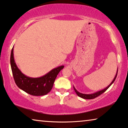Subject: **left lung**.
Here are the masks:
<instances>
[{"label":"left lung","instance_id":"obj_1","mask_svg":"<svg viewBox=\"0 0 128 128\" xmlns=\"http://www.w3.org/2000/svg\"><path fill=\"white\" fill-rule=\"evenodd\" d=\"M117 73H118V69H117V71H116V74L115 76V77L114 78L113 80L112 81V82L110 83V84L108 85V86H107L106 88H105L103 89L102 90H99V91L98 92H96L95 93H92V94H82V93H80V92H79L78 90H76V89L75 88V87L73 86V88H74V90L76 93L77 94V95L79 96V97H80L81 98H82V99H94V98H95L96 97H98V96H99L100 95H101L102 94H103V92H104L107 89H108L109 87H110L113 84V82H114V81L116 80V76H117Z\"/></svg>","mask_w":128,"mask_h":128}]
</instances>
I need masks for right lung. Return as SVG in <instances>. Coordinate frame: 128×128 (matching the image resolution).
Masks as SVG:
<instances>
[{
    "mask_svg": "<svg viewBox=\"0 0 128 128\" xmlns=\"http://www.w3.org/2000/svg\"><path fill=\"white\" fill-rule=\"evenodd\" d=\"M14 47L10 56V64L15 82L18 88L26 93L33 96L47 95L52 88L54 82L57 75L64 66L55 68L40 77H30L22 73L16 66L14 57Z\"/></svg>",
    "mask_w": 128,
    "mask_h": 128,
    "instance_id": "1",
    "label": "right lung"
}]
</instances>
